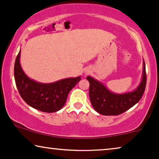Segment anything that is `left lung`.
<instances>
[{"mask_svg": "<svg viewBox=\"0 0 159 159\" xmlns=\"http://www.w3.org/2000/svg\"><path fill=\"white\" fill-rule=\"evenodd\" d=\"M87 80L90 82L89 95L93 108L102 115L116 116L129 109L142 98L146 84L145 61L143 60V75L140 84L131 92L116 93L91 76L87 77Z\"/></svg>", "mask_w": 159, "mask_h": 159, "instance_id": "obj_1", "label": "left lung"}]
</instances>
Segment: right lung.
<instances>
[{"label":"right lung","mask_w":159,"mask_h":159,"mask_svg":"<svg viewBox=\"0 0 159 159\" xmlns=\"http://www.w3.org/2000/svg\"><path fill=\"white\" fill-rule=\"evenodd\" d=\"M19 51L14 64V78L21 97L28 105L41 111L53 113L59 111L66 103L69 92L81 80V76L51 83L37 82L23 71Z\"/></svg>","instance_id":"obj_1"}]
</instances>
